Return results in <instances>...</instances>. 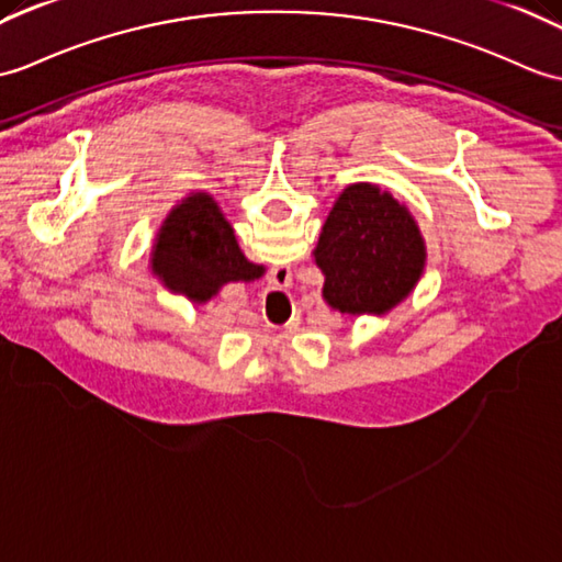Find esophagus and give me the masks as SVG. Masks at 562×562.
I'll list each match as a JSON object with an SVG mask.
<instances>
[{
    "mask_svg": "<svg viewBox=\"0 0 562 562\" xmlns=\"http://www.w3.org/2000/svg\"><path fill=\"white\" fill-rule=\"evenodd\" d=\"M276 276L286 282V280H292V270L290 268H276Z\"/></svg>",
    "mask_w": 562,
    "mask_h": 562,
    "instance_id": "34e87169",
    "label": "esophagus"
}]
</instances>
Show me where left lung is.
I'll return each instance as SVG.
<instances>
[{
	"mask_svg": "<svg viewBox=\"0 0 562 562\" xmlns=\"http://www.w3.org/2000/svg\"><path fill=\"white\" fill-rule=\"evenodd\" d=\"M323 299L335 311L383 316L409 296L426 266L412 213L375 184H351L325 220L316 251Z\"/></svg>",
	"mask_w": 562,
	"mask_h": 562,
	"instance_id": "1",
	"label": "left lung"
}]
</instances>
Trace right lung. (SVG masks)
Returning a JSON list of instances; mask_svg holds the SVG:
<instances>
[{
	"label": "right lung",
	"mask_w": 562,
	"mask_h": 562,
	"mask_svg": "<svg viewBox=\"0 0 562 562\" xmlns=\"http://www.w3.org/2000/svg\"><path fill=\"white\" fill-rule=\"evenodd\" d=\"M153 272L169 292L205 304L227 282H251L263 266L246 260L232 225L207 193H191L165 217L155 237Z\"/></svg>",
	"instance_id": "right-lung-1"
}]
</instances>
